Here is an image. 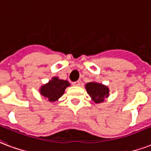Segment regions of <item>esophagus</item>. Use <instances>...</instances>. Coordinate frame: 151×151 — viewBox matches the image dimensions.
I'll return each mask as SVG.
<instances>
[{
    "mask_svg": "<svg viewBox=\"0 0 151 151\" xmlns=\"http://www.w3.org/2000/svg\"><path fill=\"white\" fill-rule=\"evenodd\" d=\"M72 84H73V86H79L81 85V81H74V82H73Z\"/></svg>",
    "mask_w": 151,
    "mask_h": 151,
    "instance_id": "esophagus-1",
    "label": "esophagus"
}]
</instances>
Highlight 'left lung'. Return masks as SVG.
<instances>
[{"mask_svg": "<svg viewBox=\"0 0 151 151\" xmlns=\"http://www.w3.org/2000/svg\"><path fill=\"white\" fill-rule=\"evenodd\" d=\"M85 87L87 93L96 104L103 102L105 98L110 95V89L108 86L97 81L88 82L85 85Z\"/></svg>", "mask_w": 151, "mask_h": 151, "instance_id": "left-lung-1", "label": "left lung"}]
</instances>
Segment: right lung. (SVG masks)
<instances>
[{
  "label": "right lung",
  "mask_w": 151,
  "mask_h": 151,
  "mask_svg": "<svg viewBox=\"0 0 151 151\" xmlns=\"http://www.w3.org/2000/svg\"><path fill=\"white\" fill-rule=\"evenodd\" d=\"M70 84L67 80H62L58 77H53L46 84L42 85L39 92L50 102L58 101L64 94L65 90Z\"/></svg>",
  "instance_id": "1"
}]
</instances>
